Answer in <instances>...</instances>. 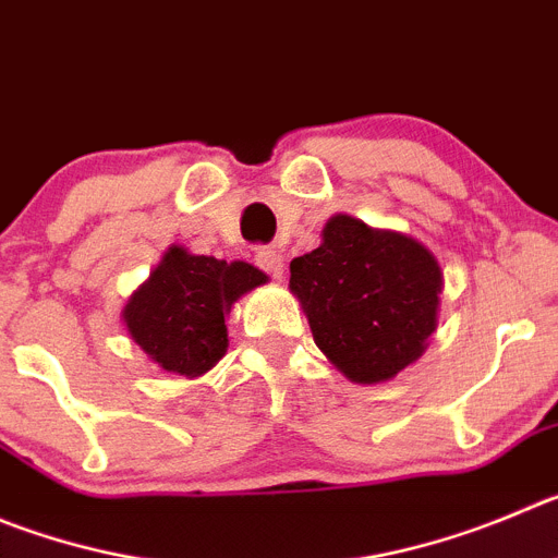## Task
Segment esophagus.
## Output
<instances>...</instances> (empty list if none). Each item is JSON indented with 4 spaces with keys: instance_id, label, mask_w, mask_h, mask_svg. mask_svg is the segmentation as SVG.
<instances>
[{
    "instance_id": "34e87169",
    "label": "esophagus",
    "mask_w": 558,
    "mask_h": 558,
    "mask_svg": "<svg viewBox=\"0 0 558 558\" xmlns=\"http://www.w3.org/2000/svg\"><path fill=\"white\" fill-rule=\"evenodd\" d=\"M255 267L264 269V272L272 275V278H283V272H286L283 253L275 247H258L255 250Z\"/></svg>"
}]
</instances>
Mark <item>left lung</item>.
<instances>
[{"instance_id": "left-lung-1", "label": "left lung", "mask_w": 558, "mask_h": 558, "mask_svg": "<svg viewBox=\"0 0 558 558\" xmlns=\"http://www.w3.org/2000/svg\"><path fill=\"white\" fill-rule=\"evenodd\" d=\"M289 269L316 347L352 383H385L424 352L444 275L421 242L338 215Z\"/></svg>"}]
</instances>
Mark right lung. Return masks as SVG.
<instances>
[{"label": "right lung", "mask_w": 558, "mask_h": 558, "mask_svg": "<svg viewBox=\"0 0 558 558\" xmlns=\"http://www.w3.org/2000/svg\"><path fill=\"white\" fill-rule=\"evenodd\" d=\"M262 283L267 275L244 262L228 264L170 247L148 283L129 300L123 322L156 366L197 377L226 355L231 305Z\"/></svg>", "instance_id": "add662e5"}]
</instances>
